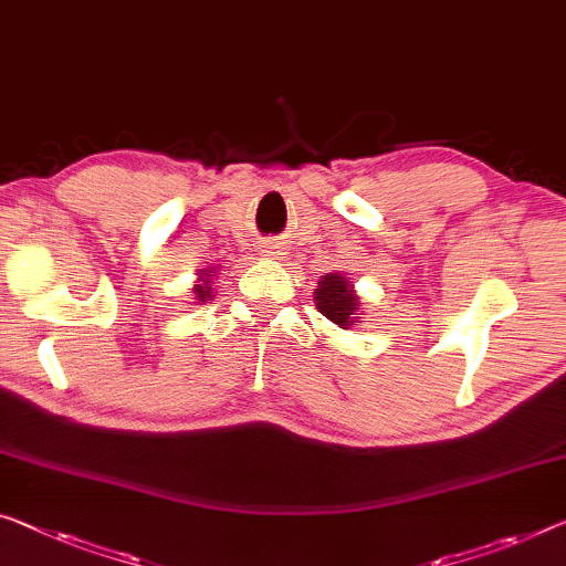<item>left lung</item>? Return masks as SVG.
<instances>
[{"label": "left lung", "mask_w": 566, "mask_h": 566, "mask_svg": "<svg viewBox=\"0 0 566 566\" xmlns=\"http://www.w3.org/2000/svg\"><path fill=\"white\" fill-rule=\"evenodd\" d=\"M313 301H316L318 313H324L338 328H352L359 324V295L354 291L352 277H346L344 273H326L321 277L316 291H313Z\"/></svg>", "instance_id": "8db88e82"}]
</instances>
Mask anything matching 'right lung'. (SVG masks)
Listing matches in <instances>:
<instances>
[{
  "label": "right lung",
  "mask_w": 566,
  "mask_h": 566,
  "mask_svg": "<svg viewBox=\"0 0 566 566\" xmlns=\"http://www.w3.org/2000/svg\"><path fill=\"white\" fill-rule=\"evenodd\" d=\"M214 277H217V268H212V271H199L197 273V281H195V289H192V293H195V303H207V301H212L214 298Z\"/></svg>",
  "instance_id": "1"
}]
</instances>
